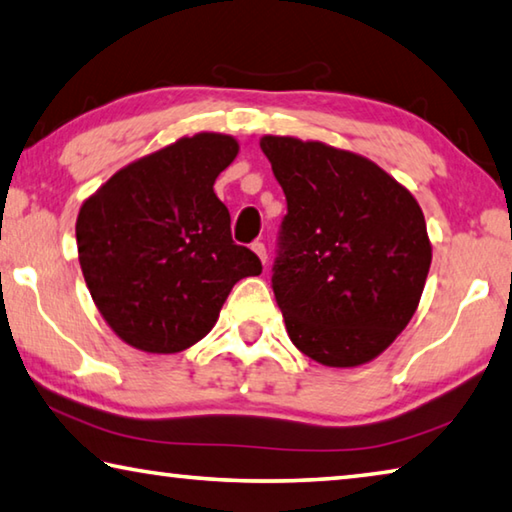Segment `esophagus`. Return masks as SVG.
<instances>
[{
    "mask_svg": "<svg viewBox=\"0 0 512 512\" xmlns=\"http://www.w3.org/2000/svg\"><path fill=\"white\" fill-rule=\"evenodd\" d=\"M250 248H253V253L259 257V262H262V264H266V259H268V255H266V246L262 244V241H255V244L253 246H250Z\"/></svg>",
    "mask_w": 512,
    "mask_h": 512,
    "instance_id": "1",
    "label": "esophagus"
}]
</instances>
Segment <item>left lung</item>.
Segmentation results:
<instances>
[{
	"label": "left lung",
	"instance_id": "1",
	"mask_svg": "<svg viewBox=\"0 0 512 512\" xmlns=\"http://www.w3.org/2000/svg\"><path fill=\"white\" fill-rule=\"evenodd\" d=\"M259 146L289 207L273 268L289 339L323 366H363L420 305L431 266L420 205L359 153L289 135Z\"/></svg>",
	"mask_w": 512,
	"mask_h": 512
}]
</instances>
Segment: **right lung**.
Returning <instances> with one entry per match:
<instances>
[{
	"instance_id": "1",
	"label": "right lung",
	"mask_w": 512,
	"mask_h": 512,
	"mask_svg": "<svg viewBox=\"0 0 512 512\" xmlns=\"http://www.w3.org/2000/svg\"><path fill=\"white\" fill-rule=\"evenodd\" d=\"M239 142L225 133L180 137L121 167L76 219L79 264L99 314L121 341L149 354L192 348L219 320L244 277L262 273L230 235L214 180Z\"/></svg>"
}]
</instances>
